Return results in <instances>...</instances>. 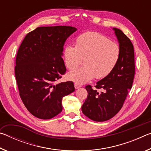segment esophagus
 <instances>
[{
  "label": "esophagus",
  "mask_w": 151,
  "mask_h": 151,
  "mask_svg": "<svg viewBox=\"0 0 151 151\" xmlns=\"http://www.w3.org/2000/svg\"><path fill=\"white\" fill-rule=\"evenodd\" d=\"M81 86H82L80 85V84L76 83H75V88L76 89H78V88H81Z\"/></svg>",
  "instance_id": "34e87169"
}]
</instances>
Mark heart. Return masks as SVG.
<instances>
[{
	"mask_svg": "<svg viewBox=\"0 0 151 151\" xmlns=\"http://www.w3.org/2000/svg\"><path fill=\"white\" fill-rule=\"evenodd\" d=\"M120 55L119 46L106 36L96 32L83 33L76 39V47H65L64 59L69 70H75L83 59L85 66L68 73L67 78L78 84L85 83L94 76L103 78L115 68Z\"/></svg>",
	"mask_w": 151,
	"mask_h": 151,
	"instance_id": "1",
	"label": "heart"
}]
</instances>
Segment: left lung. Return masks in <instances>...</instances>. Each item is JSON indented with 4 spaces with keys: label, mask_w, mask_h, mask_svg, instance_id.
Wrapping results in <instances>:
<instances>
[{
    "label": "left lung",
    "mask_w": 151,
    "mask_h": 151,
    "mask_svg": "<svg viewBox=\"0 0 151 151\" xmlns=\"http://www.w3.org/2000/svg\"><path fill=\"white\" fill-rule=\"evenodd\" d=\"M121 49L119 60L109 75L96 83L99 92L91 85L86 86L87 98L82 106L85 116L94 121L103 122L111 119L121 109L134 76V47L122 30L113 28Z\"/></svg>",
    "instance_id": "obj_1"
}]
</instances>
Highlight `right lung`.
<instances>
[{
	"label": "right lung",
	"mask_w": 151,
	"mask_h": 151,
	"mask_svg": "<svg viewBox=\"0 0 151 151\" xmlns=\"http://www.w3.org/2000/svg\"><path fill=\"white\" fill-rule=\"evenodd\" d=\"M77 30L69 26L38 27L26 35L18 50L15 76L22 103L32 115L50 119L62 111V100L75 91L73 82L55 85L66 70L65 42Z\"/></svg>",
	"instance_id": "obj_1"
}]
</instances>
